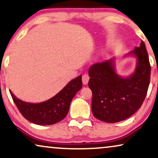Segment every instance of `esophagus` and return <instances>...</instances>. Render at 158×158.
I'll use <instances>...</instances> for the list:
<instances>
[{"label": "esophagus", "mask_w": 158, "mask_h": 158, "mask_svg": "<svg viewBox=\"0 0 158 158\" xmlns=\"http://www.w3.org/2000/svg\"><path fill=\"white\" fill-rule=\"evenodd\" d=\"M90 77L88 76L87 74H84L83 76H82V81H83V83L84 85H87L88 81H89Z\"/></svg>", "instance_id": "1"}]
</instances>
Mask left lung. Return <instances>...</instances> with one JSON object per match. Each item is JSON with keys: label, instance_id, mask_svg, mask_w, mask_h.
Masks as SVG:
<instances>
[{"label": "left lung", "instance_id": "left-lung-1", "mask_svg": "<svg viewBox=\"0 0 158 158\" xmlns=\"http://www.w3.org/2000/svg\"><path fill=\"white\" fill-rule=\"evenodd\" d=\"M137 56V65L131 77L116 74L112 60L96 63L88 71V86L92 90V112L107 123L123 121L133 115L145 99L150 81L151 66L143 41L131 52Z\"/></svg>", "mask_w": 158, "mask_h": 158}]
</instances>
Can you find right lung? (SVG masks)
<instances>
[{
  "label": "right lung",
  "mask_w": 158,
  "mask_h": 158,
  "mask_svg": "<svg viewBox=\"0 0 158 158\" xmlns=\"http://www.w3.org/2000/svg\"><path fill=\"white\" fill-rule=\"evenodd\" d=\"M81 75L68 83L61 91L52 98L40 103H27L10 94L19 111L26 119L38 125H51L62 121L67 116L70 102L81 89Z\"/></svg>",
  "instance_id": "add662e5"
}]
</instances>
